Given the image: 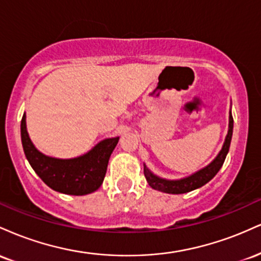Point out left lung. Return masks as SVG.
Segmentation results:
<instances>
[{
  "label": "left lung",
  "instance_id": "left-lung-1",
  "mask_svg": "<svg viewBox=\"0 0 261 261\" xmlns=\"http://www.w3.org/2000/svg\"><path fill=\"white\" fill-rule=\"evenodd\" d=\"M232 134H233V116H232V113L229 112L228 133H227L226 140H224V143L222 146V149L220 151V153L217 154V157L215 158L208 166H206L205 168L197 170L196 173L187 176V178L179 179V180H167V179L160 178V176L154 175L153 173H152L151 170L143 164V173H145L146 180H147L149 187L154 189V190L162 191V193H167V194H185L191 190H195L197 188H201L202 185H205L206 182L211 180V179L217 174L218 170L221 169V167H222L223 162L226 160V155L229 151Z\"/></svg>",
  "mask_w": 261,
  "mask_h": 261
}]
</instances>
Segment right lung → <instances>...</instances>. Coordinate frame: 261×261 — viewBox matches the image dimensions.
<instances>
[{
    "instance_id": "obj_1",
    "label": "right lung",
    "mask_w": 261,
    "mask_h": 261,
    "mask_svg": "<svg viewBox=\"0 0 261 261\" xmlns=\"http://www.w3.org/2000/svg\"><path fill=\"white\" fill-rule=\"evenodd\" d=\"M20 137L27 160L41 180L53 190L76 196L87 195L99 189L110 154L119 142V137L106 139L86 154L70 160L49 157L38 151L29 139L25 113L20 121Z\"/></svg>"
}]
</instances>
